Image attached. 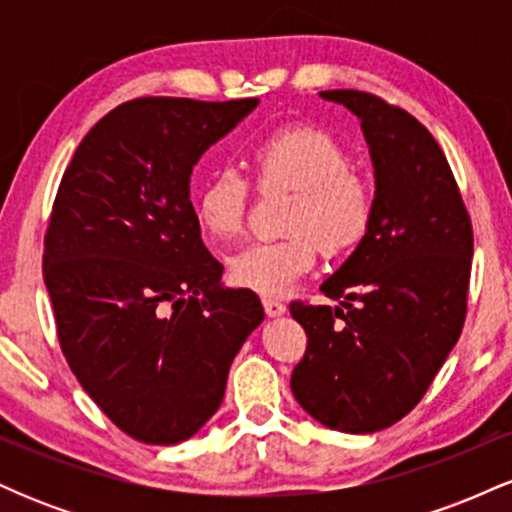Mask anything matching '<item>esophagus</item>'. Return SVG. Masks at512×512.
<instances>
[{
  "label": "esophagus",
  "instance_id": "34e87169",
  "mask_svg": "<svg viewBox=\"0 0 512 512\" xmlns=\"http://www.w3.org/2000/svg\"><path fill=\"white\" fill-rule=\"evenodd\" d=\"M262 305H264V313H267L269 317H276V315H284L286 313V305L281 303V301H276V298L264 296L262 298Z\"/></svg>",
  "mask_w": 512,
  "mask_h": 512
}]
</instances>
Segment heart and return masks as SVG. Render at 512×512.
<instances>
[{"label":"heart","mask_w":512,"mask_h":512,"mask_svg":"<svg viewBox=\"0 0 512 512\" xmlns=\"http://www.w3.org/2000/svg\"><path fill=\"white\" fill-rule=\"evenodd\" d=\"M245 161L260 192H293L279 240L252 243L231 257V279L243 289L281 296L315 267L320 248L344 257L366 240L375 221V187L351 166L349 149L317 125H281L255 139ZM252 187L233 168H219L199 187L195 216L216 245L243 236Z\"/></svg>","instance_id":"b5f03b06"}]
</instances>
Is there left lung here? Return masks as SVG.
<instances>
[{
  "instance_id": "1",
  "label": "left lung",
  "mask_w": 512,
  "mask_h": 512,
  "mask_svg": "<svg viewBox=\"0 0 512 512\" xmlns=\"http://www.w3.org/2000/svg\"><path fill=\"white\" fill-rule=\"evenodd\" d=\"M320 96L361 117L375 166V221L322 284L342 305H289L308 337L291 390L327 428L375 433L421 402L460 339L472 219L443 149L414 115L354 88Z\"/></svg>"
}]
</instances>
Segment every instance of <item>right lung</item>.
<instances>
[{"instance_id": "right-lung-1", "label": "right lung", "mask_w": 512, "mask_h": 512, "mask_svg": "<svg viewBox=\"0 0 512 512\" xmlns=\"http://www.w3.org/2000/svg\"><path fill=\"white\" fill-rule=\"evenodd\" d=\"M257 98H134L101 117L64 170L43 276L57 339L88 397L127 436L175 445L219 409L228 368L264 320L221 289L190 202L192 166Z\"/></svg>"}]
</instances>
